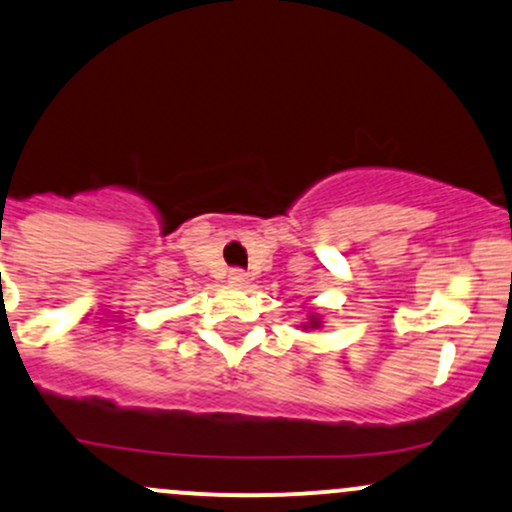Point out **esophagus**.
<instances>
[{
  "label": "esophagus",
  "mask_w": 512,
  "mask_h": 512,
  "mask_svg": "<svg viewBox=\"0 0 512 512\" xmlns=\"http://www.w3.org/2000/svg\"><path fill=\"white\" fill-rule=\"evenodd\" d=\"M228 282L233 284V286H245L247 284V272H245V269H238V267L230 269V272H228Z\"/></svg>",
  "instance_id": "obj_1"
}]
</instances>
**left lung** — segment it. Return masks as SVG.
<instances>
[{"label":"left lung","instance_id":"1","mask_svg":"<svg viewBox=\"0 0 512 512\" xmlns=\"http://www.w3.org/2000/svg\"><path fill=\"white\" fill-rule=\"evenodd\" d=\"M308 323H311V328H318L320 320L316 316H311V318H308ZM303 328H308V325H303Z\"/></svg>","mask_w":512,"mask_h":512}]
</instances>
